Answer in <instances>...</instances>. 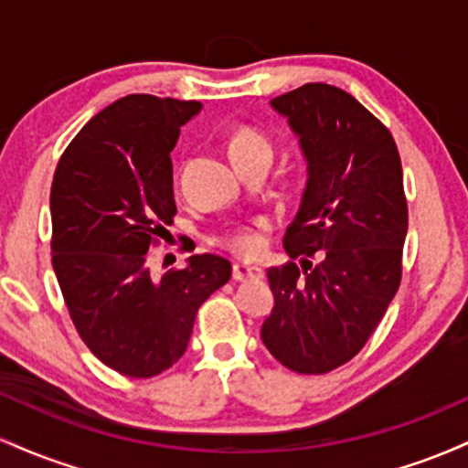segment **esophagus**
Wrapping results in <instances>:
<instances>
[{
  "label": "esophagus",
  "mask_w": 468,
  "mask_h": 468,
  "mask_svg": "<svg viewBox=\"0 0 468 468\" xmlns=\"http://www.w3.org/2000/svg\"><path fill=\"white\" fill-rule=\"evenodd\" d=\"M264 277V271L260 266L241 264V261H235L233 264V279L235 282H246V279H261Z\"/></svg>",
  "instance_id": "obj_1"
}]
</instances>
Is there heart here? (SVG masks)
I'll return each instance as SVG.
<instances>
[{
  "label": "heart",
  "instance_id": "b5f03b06",
  "mask_svg": "<svg viewBox=\"0 0 468 468\" xmlns=\"http://www.w3.org/2000/svg\"><path fill=\"white\" fill-rule=\"evenodd\" d=\"M255 152L272 154L271 141H268L264 133L244 127V130L235 132L233 136H230L229 141L230 158H239V155L255 154ZM227 244L235 252H239V255H255V252L260 250V235H257L255 230H235V233H230L227 238Z\"/></svg>",
  "mask_w": 468,
  "mask_h": 468
}]
</instances>
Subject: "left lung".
<instances>
[{
    "mask_svg": "<svg viewBox=\"0 0 468 468\" xmlns=\"http://www.w3.org/2000/svg\"><path fill=\"white\" fill-rule=\"evenodd\" d=\"M271 107L299 138L308 180L283 235L292 261L268 268L275 305L261 341L292 372L325 374L358 354L400 286V155L388 127L335 85L305 83Z\"/></svg>",
    "mask_w": 468,
    "mask_h": 468,
    "instance_id": "obj_1",
    "label": "left lung"
}]
</instances>
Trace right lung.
<instances>
[{
	"mask_svg": "<svg viewBox=\"0 0 468 468\" xmlns=\"http://www.w3.org/2000/svg\"><path fill=\"white\" fill-rule=\"evenodd\" d=\"M200 110L118 99L74 136L52 180V268L69 316L94 356L132 378L180 361L197 308L230 279V261L211 252L160 277L147 266L178 211L169 154Z\"/></svg>",
	"mask_w": 468,
	"mask_h": 468,
	"instance_id": "obj_1",
	"label": "right lung"
}]
</instances>
